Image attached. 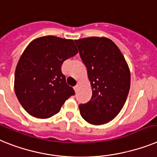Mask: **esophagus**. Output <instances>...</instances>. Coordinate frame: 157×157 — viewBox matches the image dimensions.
<instances>
[{"instance_id":"esophagus-1","label":"esophagus","mask_w":157,"mask_h":157,"mask_svg":"<svg viewBox=\"0 0 157 157\" xmlns=\"http://www.w3.org/2000/svg\"><path fill=\"white\" fill-rule=\"evenodd\" d=\"M79 87H80V85H79V84H77V85H76V86L74 87V90H75V92H76V91L78 90Z\"/></svg>"}]
</instances>
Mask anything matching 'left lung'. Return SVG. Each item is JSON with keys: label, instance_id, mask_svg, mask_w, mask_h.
Returning <instances> with one entry per match:
<instances>
[{"label": "left lung", "instance_id": "obj_1", "mask_svg": "<svg viewBox=\"0 0 157 157\" xmlns=\"http://www.w3.org/2000/svg\"><path fill=\"white\" fill-rule=\"evenodd\" d=\"M87 68L93 95L79 105L83 119L100 125L113 120L123 108L130 89V70L117 44L107 37L75 40Z\"/></svg>", "mask_w": 157, "mask_h": 157}]
</instances>
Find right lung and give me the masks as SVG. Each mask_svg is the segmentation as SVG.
Listing matches in <instances>:
<instances>
[{
    "label": "right lung",
    "instance_id": "obj_1",
    "mask_svg": "<svg viewBox=\"0 0 157 157\" xmlns=\"http://www.w3.org/2000/svg\"><path fill=\"white\" fill-rule=\"evenodd\" d=\"M77 52L73 40L55 36L36 38L26 47L16 68L14 90L29 115L41 119L52 117L75 94L66 84L61 65Z\"/></svg>",
    "mask_w": 157,
    "mask_h": 157
}]
</instances>
